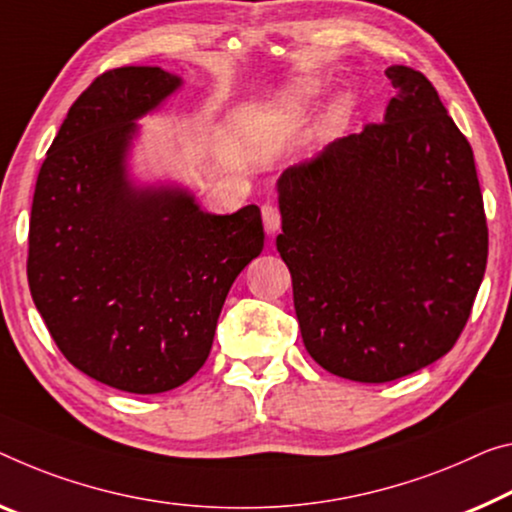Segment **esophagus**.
I'll return each mask as SVG.
<instances>
[{
	"instance_id": "esophagus-1",
	"label": "esophagus",
	"mask_w": 512,
	"mask_h": 512,
	"mask_svg": "<svg viewBox=\"0 0 512 512\" xmlns=\"http://www.w3.org/2000/svg\"><path fill=\"white\" fill-rule=\"evenodd\" d=\"M263 224L267 235H274L281 229V212L277 206H272V203H265L263 206Z\"/></svg>"
}]
</instances>
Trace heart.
Returning <instances> with one entry per match:
<instances>
[{"mask_svg":"<svg viewBox=\"0 0 512 512\" xmlns=\"http://www.w3.org/2000/svg\"><path fill=\"white\" fill-rule=\"evenodd\" d=\"M311 98H313V86H309V84L297 86V89L288 91L286 98H283V112L300 114L306 107H309Z\"/></svg>","mask_w":512,"mask_h":512,"instance_id":"heart-1","label":"heart"}]
</instances>
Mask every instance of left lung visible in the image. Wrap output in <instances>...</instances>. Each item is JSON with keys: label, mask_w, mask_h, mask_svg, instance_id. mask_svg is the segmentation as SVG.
<instances>
[{"label": "left lung", "mask_w": 512, "mask_h": 512, "mask_svg": "<svg viewBox=\"0 0 512 512\" xmlns=\"http://www.w3.org/2000/svg\"><path fill=\"white\" fill-rule=\"evenodd\" d=\"M380 123L327 144L279 178L277 249L309 355L382 384L442 359L487 265L474 151L419 70H384Z\"/></svg>", "instance_id": "8db88e82"}]
</instances>
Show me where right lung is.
Here are the masks:
<instances>
[{
    "label": "right lung",
    "instance_id": "add662e5",
    "mask_svg": "<svg viewBox=\"0 0 512 512\" xmlns=\"http://www.w3.org/2000/svg\"><path fill=\"white\" fill-rule=\"evenodd\" d=\"M180 80L151 66L98 75L36 178L27 281L70 364L107 387L162 393L206 364L226 295L263 251L258 206L208 215L125 178L132 123Z\"/></svg>",
    "mask_w": 512,
    "mask_h": 512
}]
</instances>
